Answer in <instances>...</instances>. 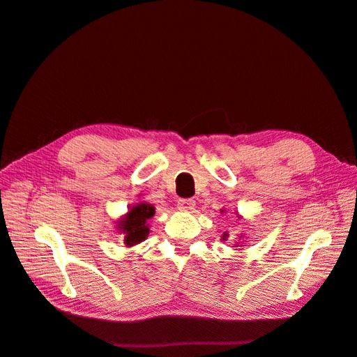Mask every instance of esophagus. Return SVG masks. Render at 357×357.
I'll return each instance as SVG.
<instances>
[{
	"mask_svg": "<svg viewBox=\"0 0 357 357\" xmlns=\"http://www.w3.org/2000/svg\"><path fill=\"white\" fill-rule=\"evenodd\" d=\"M177 205H178V208H180V210L190 211V210L195 208V201H193V199H189V198H186V199H178Z\"/></svg>",
	"mask_w": 357,
	"mask_h": 357,
	"instance_id": "34e87169",
	"label": "esophagus"
}]
</instances>
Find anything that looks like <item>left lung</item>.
<instances>
[{"mask_svg": "<svg viewBox=\"0 0 357 357\" xmlns=\"http://www.w3.org/2000/svg\"><path fill=\"white\" fill-rule=\"evenodd\" d=\"M220 213L223 214V213H225V210H220ZM236 215H238V218H240V214H238V213H236ZM228 236H229V234H228V232H223L220 238H222V241H226V240H228ZM238 236H240V238H238L240 241H236V243L234 244V247H241V244H244V240L243 242L241 241V239L244 238V235H238Z\"/></svg>", "mask_w": 357, "mask_h": 357, "instance_id": "8db88e82", "label": "left lung"}]
</instances>
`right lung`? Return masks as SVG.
I'll use <instances>...</instances> for the list:
<instances>
[{
	"mask_svg": "<svg viewBox=\"0 0 357 357\" xmlns=\"http://www.w3.org/2000/svg\"><path fill=\"white\" fill-rule=\"evenodd\" d=\"M155 215V207L146 201L129 205L128 211L116 220V231L123 235L126 247L143 243L150 232L149 220Z\"/></svg>",
	"mask_w": 357,
	"mask_h": 357,
	"instance_id": "1",
	"label": "right lung"
}]
</instances>
